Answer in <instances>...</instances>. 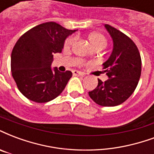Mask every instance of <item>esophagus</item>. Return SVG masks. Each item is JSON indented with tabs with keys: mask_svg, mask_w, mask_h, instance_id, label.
I'll list each match as a JSON object with an SVG mask.
<instances>
[{
	"mask_svg": "<svg viewBox=\"0 0 154 154\" xmlns=\"http://www.w3.org/2000/svg\"><path fill=\"white\" fill-rule=\"evenodd\" d=\"M72 74H73V76H75V77H80V76H83L84 75L82 72L78 71H73L72 72Z\"/></svg>",
	"mask_w": 154,
	"mask_h": 154,
	"instance_id": "1",
	"label": "esophagus"
}]
</instances>
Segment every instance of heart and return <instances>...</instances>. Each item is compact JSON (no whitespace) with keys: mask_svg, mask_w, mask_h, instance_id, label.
<instances>
[{"mask_svg":"<svg viewBox=\"0 0 154 154\" xmlns=\"http://www.w3.org/2000/svg\"><path fill=\"white\" fill-rule=\"evenodd\" d=\"M75 36H70L68 37V39L66 40L64 42V47L65 48H70L72 45H73L74 42H75ZM89 41L91 42L94 48L97 47H105L106 45V39L105 37L100 33H97V32H93L89 35Z\"/></svg>","mask_w":154,"mask_h":154,"instance_id":"obj_1","label":"heart"}]
</instances>
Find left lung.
<instances>
[{"instance_id":"obj_1","label":"left lung","mask_w":154,"mask_h":154,"mask_svg":"<svg viewBox=\"0 0 154 154\" xmlns=\"http://www.w3.org/2000/svg\"><path fill=\"white\" fill-rule=\"evenodd\" d=\"M112 40V51L103 63L109 79H98L96 88L89 92L91 100L104 107L119 105L132 94L141 74V58L131 38L109 24L104 25Z\"/></svg>"}]
</instances>
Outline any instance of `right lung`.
Returning <instances> with one entry per match:
<instances>
[{
	"instance_id": "add662e5",
	"label": "right lung",
	"mask_w": 154,
	"mask_h": 154,
	"mask_svg": "<svg viewBox=\"0 0 154 154\" xmlns=\"http://www.w3.org/2000/svg\"><path fill=\"white\" fill-rule=\"evenodd\" d=\"M76 32L49 22L34 27L18 40L11 53V72L25 97L46 103L62 93L72 73L52 68L53 55L62 52L65 40Z\"/></svg>"
}]
</instances>
